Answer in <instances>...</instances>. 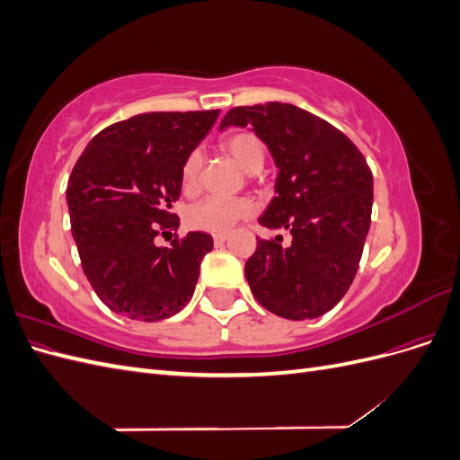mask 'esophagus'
I'll return each instance as SVG.
<instances>
[{
    "instance_id": "1",
    "label": "esophagus",
    "mask_w": 460,
    "mask_h": 460,
    "mask_svg": "<svg viewBox=\"0 0 460 460\" xmlns=\"http://www.w3.org/2000/svg\"><path fill=\"white\" fill-rule=\"evenodd\" d=\"M226 240H228V234H215V235H213L215 245H222Z\"/></svg>"
}]
</instances>
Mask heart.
<instances>
[{
  "label": "heart",
  "instance_id": "heart-1",
  "mask_svg": "<svg viewBox=\"0 0 460 460\" xmlns=\"http://www.w3.org/2000/svg\"><path fill=\"white\" fill-rule=\"evenodd\" d=\"M222 149L238 163L249 174L261 171L264 163V146L253 132L240 130L232 132L222 142ZM201 172V153L196 149L182 163L180 171V182L186 193L198 190ZM255 211L253 203L249 199H218V198H203L198 203L186 208V225L193 230H201L208 234H226L240 220L252 217Z\"/></svg>",
  "mask_w": 460,
  "mask_h": 460
}]
</instances>
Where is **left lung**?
<instances>
[{
  "mask_svg": "<svg viewBox=\"0 0 460 460\" xmlns=\"http://www.w3.org/2000/svg\"><path fill=\"white\" fill-rule=\"evenodd\" d=\"M252 127L278 166L276 198L259 222L291 243L259 240L245 278L264 309L289 320L336 307L357 274L372 215V172L330 122L291 103L234 107L220 122Z\"/></svg>",
  "mask_w": 460,
  "mask_h": 460,
  "instance_id": "obj_1",
  "label": "left lung"
}]
</instances>
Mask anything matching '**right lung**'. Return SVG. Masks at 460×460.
Returning a JSON list of instances; mask_svg holds the SVG:
<instances>
[{"mask_svg":"<svg viewBox=\"0 0 460 460\" xmlns=\"http://www.w3.org/2000/svg\"><path fill=\"white\" fill-rule=\"evenodd\" d=\"M218 113L136 115L95 134L76 161L66 186L73 238L82 270L111 311L157 323L191 299L213 238L190 232L171 247H157L155 238L178 228L171 208L182 163Z\"/></svg>","mask_w":460,"mask_h":460,"instance_id":"right-lung-1","label":"right lung"}]
</instances>
